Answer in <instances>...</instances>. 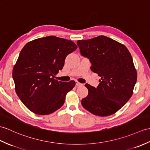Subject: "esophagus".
<instances>
[{
  "mask_svg": "<svg viewBox=\"0 0 150 150\" xmlns=\"http://www.w3.org/2000/svg\"><path fill=\"white\" fill-rule=\"evenodd\" d=\"M76 86H78V87H80V86H83V83H80L78 81H76Z\"/></svg>",
  "mask_w": 150,
  "mask_h": 150,
  "instance_id": "esophagus-1",
  "label": "esophagus"
}]
</instances>
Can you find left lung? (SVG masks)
Wrapping results in <instances>:
<instances>
[{"instance_id": "1", "label": "left lung", "mask_w": 150, "mask_h": 150, "mask_svg": "<svg viewBox=\"0 0 150 150\" xmlns=\"http://www.w3.org/2000/svg\"><path fill=\"white\" fill-rule=\"evenodd\" d=\"M82 56L89 59L91 69L100 76L96 88L86 83L88 95L83 98V107L98 116L116 113L133 94L137 74L133 59L124 45L105 36L78 40Z\"/></svg>"}]
</instances>
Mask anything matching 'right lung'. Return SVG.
I'll return each mask as SVG.
<instances>
[{
    "label": "right lung",
    "instance_id": "1",
    "mask_svg": "<svg viewBox=\"0 0 150 150\" xmlns=\"http://www.w3.org/2000/svg\"><path fill=\"white\" fill-rule=\"evenodd\" d=\"M77 46L71 40L54 36L28 42L21 50L13 69L15 91L31 112L39 115L54 112L63 105L75 82L54 79L67 55Z\"/></svg>",
    "mask_w": 150,
    "mask_h": 150
}]
</instances>
